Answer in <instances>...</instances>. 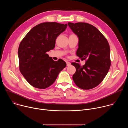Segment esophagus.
Returning <instances> with one entry per match:
<instances>
[{
	"mask_svg": "<svg viewBox=\"0 0 128 128\" xmlns=\"http://www.w3.org/2000/svg\"><path fill=\"white\" fill-rule=\"evenodd\" d=\"M66 64L67 66H69L71 65V63L69 62H66Z\"/></svg>",
	"mask_w": 128,
	"mask_h": 128,
	"instance_id": "esophagus-1",
	"label": "esophagus"
}]
</instances>
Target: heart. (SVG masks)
Listing matches in <instances>:
<instances>
[{
  "label": "heart",
  "mask_w": 128,
  "mask_h": 128,
  "mask_svg": "<svg viewBox=\"0 0 128 128\" xmlns=\"http://www.w3.org/2000/svg\"><path fill=\"white\" fill-rule=\"evenodd\" d=\"M71 35H72V34H71Z\"/></svg>",
  "instance_id": "heart-1"
}]
</instances>
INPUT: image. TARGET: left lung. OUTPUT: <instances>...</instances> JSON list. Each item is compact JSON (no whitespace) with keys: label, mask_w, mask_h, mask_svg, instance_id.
I'll return each mask as SVG.
<instances>
[{"label":"left lung","mask_w":128,"mask_h":128,"mask_svg":"<svg viewBox=\"0 0 128 128\" xmlns=\"http://www.w3.org/2000/svg\"><path fill=\"white\" fill-rule=\"evenodd\" d=\"M68 25L79 38L76 56L86 61L83 66L71 63L76 68L73 80L82 89H92L103 81L110 68V46L105 36L94 26L80 22Z\"/></svg>","instance_id":"left-lung-1"}]
</instances>
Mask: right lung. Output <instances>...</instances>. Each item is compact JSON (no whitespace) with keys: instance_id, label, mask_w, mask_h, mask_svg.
<instances>
[{"instance_id":"add662e5","label":"right lung","mask_w":128,"mask_h":128,"mask_svg":"<svg viewBox=\"0 0 128 128\" xmlns=\"http://www.w3.org/2000/svg\"><path fill=\"white\" fill-rule=\"evenodd\" d=\"M67 24L44 22L32 28L21 42L18 48L19 69L33 86L44 89L56 80L66 66L60 59L54 61L46 54L54 48L58 36Z\"/></svg>"}]
</instances>
